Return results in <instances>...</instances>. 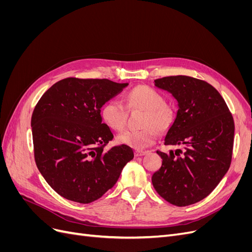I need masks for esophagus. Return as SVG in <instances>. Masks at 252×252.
<instances>
[{
	"instance_id": "34e87169",
	"label": "esophagus",
	"mask_w": 252,
	"mask_h": 252,
	"mask_svg": "<svg viewBox=\"0 0 252 252\" xmlns=\"http://www.w3.org/2000/svg\"><path fill=\"white\" fill-rule=\"evenodd\" d=\"M146 154H147L146 151H140V150L134 151V156L135 157H143V156H145Z\"/></svg>"
}]
</instances>
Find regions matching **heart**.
Here are the masks:
<instances>
[{
	"instance_id": "heart-1",
	"label": "heart",
	"mask_w": 252,
	"mask_h": 252,
	"mask_svg": "<svg viewBox=\"0 0 252 252\" xmlns=\"http://www.w3.org/2000/svg\"><path fill=\"white\" fill-rule=\"evenodd\" d=\"M128 105L132 108L145 110L142 120L144 128L140 130H125L117 135V143L127 145L135 149H145L154 144L158 138V130L168 127L173 118L172 110L164 104V97L154 88L138 86L127 94ZM103 121L114 130H121L126 124L125 105L116 98L106 102L101 109Z\"/></svg>"
}]
</instances>
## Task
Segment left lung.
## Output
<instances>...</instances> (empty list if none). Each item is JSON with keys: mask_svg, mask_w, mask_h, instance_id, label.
<instances>
[{"mask_svg": "<svg viewBox=\"0 0 252 252\" xmlns=\"http://www.w3.org/2000/svg\"><path fill=\"white\" fill-rule=\"evenodd\" d=\"M155 86L168 91L178 103L164 144L184 150L157 151L163 161L152 174V185L170 204L191 205L207 196L229 169L233 119L222 95L207 82L173 75L155 80Z\"/></svg>", "mask_w": 252, "mask_h": 252, "instance_id": "obj_1", "label": "left lung"}]
</instances>
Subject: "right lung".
Returning <instances> with one entry per match:
<instances>
[{"mask_svg":"<svg viewBox=\"0 0 252 252\" xmlns=\"http://www.w3.org/2000/svg\"><path fill=\"white\" fill-rule=\"evenodd\" d=\"M126 86L107 79L67 78L37 102L32 117L35 164L61 196L81 204L97 200L133 158L127 145L104 150L113 134L102 123L101 108Z\"/></svg>","mask_w":252,"mask_h":252,"instance_id":"1","label":"right lung"}]
</instances>
